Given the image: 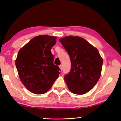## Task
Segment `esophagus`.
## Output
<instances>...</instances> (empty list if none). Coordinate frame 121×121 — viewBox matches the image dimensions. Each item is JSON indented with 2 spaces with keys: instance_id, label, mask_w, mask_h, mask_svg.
Wrapping results in <instances>:
<instances>
[{
  "instance_id": "esophagus-1",
  "label": "esophagus",
  "mask_w": 121,
  "mask_h": 121,
  "mask_svg": "<svg viewBox=\"0 0 121 121\" xmlns=\"http://www.w3.org/2000/svg\"><path fill=\"white\" fill-rule=\"evenodd\" d=\"M59 68H60V70H61V71H62V70H63V68H62V65H60V66H59Z\"/></svg>"
}]
</instances>
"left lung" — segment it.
<instances>
[{
  "label": "left lung",
  "mask_w": 121,
  "mask_h": 121,
  "mask_svg": "<svg viewBox=\"0 0 121 121\" xmlns=\"http://www.w3.org/2000/svg\"><path fill=\"white\" fill-rule=\"evenodd\" d=\"M70 57L71 70L65 77L70 91L83 95L93 88L101 76L103 60L98 50L79 36L59 39Z\"/></svg>",
  "instance_id": "8db88e82"
}]
</instances>
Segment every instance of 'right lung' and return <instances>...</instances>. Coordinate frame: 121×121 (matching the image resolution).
<instances>
[{"label": "right lung", "instance_id": "1", "mask_svg": "<svg viewBox=\"0 0 121 121\" xmlns=\"http://www.w3.org/2000/svg\"><path fill=\"white\" fill-rule=\"evenodd\" d=\"M56 36H37L20 49L15 65L22 84L32 93L47 92L59 77V66L53 64L51 49Z\"/></svg>", "mask_w": 121, "mask_h": 121}]
</instances>
